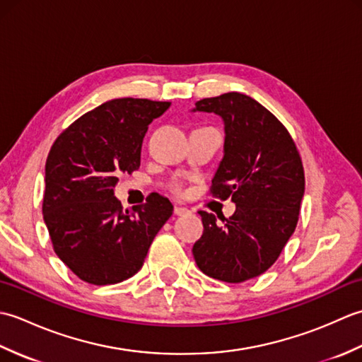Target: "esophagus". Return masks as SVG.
<instances>
[{
    "instance_id": "1",
    "label": "esophagus",
    "mask_w": 362,
    "mask_h": 362,
    "mask_svg": "<svg viewBox=\"0 0 362 362\" xmlns=\"http://www.w3.org/2000/svg\"><path fill=\"white\" fill-rule=\"evenodd\" d=\"M188 213L189 210L187 206H179V205L174 206V214H177V216H183V214H188Z\"/></svg>"
}]
</instances>
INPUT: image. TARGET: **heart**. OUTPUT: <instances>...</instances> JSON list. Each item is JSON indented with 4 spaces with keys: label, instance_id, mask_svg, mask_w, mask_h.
Wrapping results in <instances>:
<instances>
[{
    "label": "heart",
    "instance_id": "1",
    "mask_svg": "<svg viewBox=\"0 0 362 362\" xmlns=\"http://www.w3.org/2000/svg\"><path fill=\"white\" fill-rule=\"evenodd\" d=\"M171 191H173V193H175V194H180L182 191H183V183L180 180H174L171 183Z\"/></svg>",
    "mask_w": 362,
    "mask_h": 362
}]
</instances>
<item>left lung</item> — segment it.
Returning a JSON list of instances; mask_svg holds the SVG:
<instances>
[{"mask_svg":"<svg viewBox=\"0 0 362 362\" xmlns=\"http://www.w3.org/2000/svg\"><path fill=\"white\" fill-rule=\"evenodd\" d=\"M193 112L224 121V157L211 180V194L232 197L228 219L206 211L204 233L193 245L201 271L221 281L241 283L266 272L294 233L305 193L296 143L266 107L247 95L224 93L196 103Z\"/></svg>","mask_w":362,"mask_h":362,"instance_id":"obj_1","label":"left lung"}]
</instances>
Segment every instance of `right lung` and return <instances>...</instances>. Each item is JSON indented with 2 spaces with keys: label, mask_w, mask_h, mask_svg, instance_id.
Instances as JSON below:
<instances>
[{
  "label": "right lung",
  "mask_w": 362,
  "mask_h": 362,
  "mask_svg": "<svg viewBox=\"0 0 362 362\" xmlns=\"http://www.w3.org/2000/svg\"><path fill=\"white\" fill-rule=\"evenodd\" d=\"M171 103L119 98L82 115L54 141L45 166L43 219L54 252L81 280L115 284L140 271L174 206L157 193L136 210L115 197L121 173L140 168L151 122Z\"/></svg>",
  "instance_id": "1"
}]
</instances>
